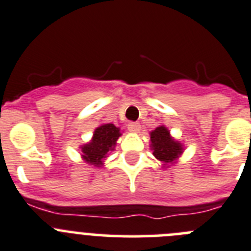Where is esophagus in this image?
I'll return each mask as SVG.
<instances>
[{"label": "esophagus", "mask_w": 251, "mask_h": 251, "mask_svg": "<svg viewBox=\"0 0 251 251\" xmlns=\"http://www.w3.org/2000/svg\"><path fill=\"white\" fill-rule=\"evenodd\" d=\"M127 128L128 131H131V132H139L140 128H141V125H140L139 123H128L127 124Z\"/></svg>", "instance_id": "esophagus-1"}]
</instances>
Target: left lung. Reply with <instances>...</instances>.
I'll return each mask as SVG.
<instances>
[{
    "mask_svg": "<svg viewBox=\"0 0 251 251\" xmlns=\"http://www.w3.org/2000/svg\"><path fill=\"white\" fill-rule=\"evenodd\" d=\"M151 149L153 150V156L165 165L172 163L179 157L183 152L181 142L176 141L171 137L170 131L165 126H158L150 133Z\"/></svg>",
    "mask_w": 251,
    "mask_h": 251,
    "instance_id": "8db88e82",
    "label": "left lung"
}]
</instances>
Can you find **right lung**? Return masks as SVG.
<instances>
[{
	"mask_svg": "<svg viewBox=\"0 0 251 251\" xmlns=\"http://www.w3.org/2000/svg\"><path fill=\"white\" fill-rule=\"evenodd\" d=\"M120 136V128L116 127L114 124H104L99 126L94 131L91 141L81 146V157L85 162L100 167L104 165V160L107 157L109 152L115 149L116 141Z\"/></svg>",
	"mask_w": 251,
	"mask_h": 251,
	"instance_id": "right-lung-1",
	"label": "right lung"
}]
</instances>
